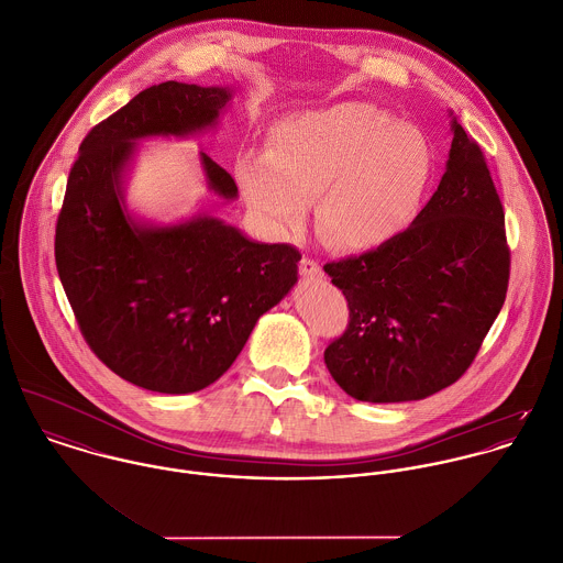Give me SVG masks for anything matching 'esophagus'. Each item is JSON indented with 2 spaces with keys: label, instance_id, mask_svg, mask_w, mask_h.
I'll use <instances>...</instances> for the list:
<instances>
[{
  "label": "esophagus",
  "instance_id": "34e87169",
  "mask_svg": "<svg viewBox=\"0 0 563 563\" xmlns=\"http://www.w3.org/2000/svg\"><path fill=\"white\" fill-rule=\"evenodd\" d=\"M300 274H302L305 278H322V267H320L313 258L302 256V261H300Z\"/></svg>",
  "mask_w": 563,
  "mask_h": 563
}]
</instances>
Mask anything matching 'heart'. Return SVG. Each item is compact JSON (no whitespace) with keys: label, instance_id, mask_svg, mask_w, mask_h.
Wrapping results in <instances>:
<instances>
[{"label":"heart","instance_id":"heart-1","mask_svg":"<svg viewBox=\"0 0 563 563\" xmlns=\"http://www.w3.org/2000/svg\"><path fill=\"white\" fill-rule=\"evenodd\" d=\"M435 174L427 134L367 102L289 113L265 130V154H245L236 180L245 202L280 234L318 224L343 252H372L420 216Z\"/></svg>","mask_w":563,"mask_h":563}]
</instances>
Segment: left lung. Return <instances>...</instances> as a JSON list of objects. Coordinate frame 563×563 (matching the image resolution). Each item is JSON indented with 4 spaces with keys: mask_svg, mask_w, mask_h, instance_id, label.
I'll return each instance as SVG.
<instances>
[{
    "mask_svg": "<svg viewBox=\"0 0 563 563\" xmlns=\"http://www.w3.org/2000/svg\"><path fill=\"white\" fill-rule=\"evenodd\" d=\"M438 191L391 243L327 263L347 331L324 363L361 402H409L452 385L498 318L509 283L505 213L481 147L450 113Z\"/></svg>",
    "mask_w": 563,
    "mask_h": 563,
    "instance_id": "8db88e82",
    "label": "left lung"
}]
</instances>
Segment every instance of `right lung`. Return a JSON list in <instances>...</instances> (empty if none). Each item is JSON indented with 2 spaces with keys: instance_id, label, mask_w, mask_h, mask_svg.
I'll list each match as a JSON object with an SVG mask.
<instances>
[{
  "instance_id": "obj_1",
  "label": "right lung",
  "mask_w": 563,
  "mask_h": 563,
  "mask_svg": "<svg viewBox=\"0 0 563 563\" xmlns=\"http://www.w3.org/2000/svg\"><path fill=\"white\" fill-rule=\"evenodd\" d=\"M230 100V87L154 85L87 134L67 180L54 245L63 289L98 358L150 391L216 383L298 283L294 245L252 241L209 213L158 224L125 205L136 145L216 130ZM198 158L209 191L236 200L232 176Z\"/></svg>"
}]
</instances>
